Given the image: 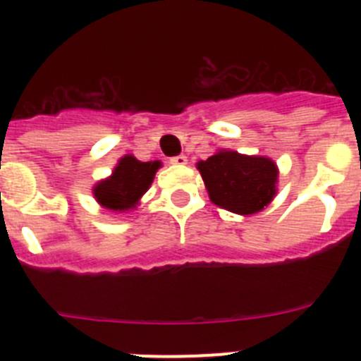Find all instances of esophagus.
Here are the masks:
<instances>
[{"label": "esophagus", "instance_id": "34e87169", "mask_svg": "<svg viewBox=\"0 0 361 361\" xmlns=\"http://www.w3.org/2000/svg\"><path fill=\"white\" fill-rule=\"evenodd\" d=\"M170 164L173 166H186L188 164V159L184 155H177V157H171L170 159Z\"/></svg>", "mask_w": 361, "mask_h": 361}]
</instances>
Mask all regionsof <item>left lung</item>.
Returning a JSON list of instances; mask_svg holds the SVG:
<instances>
[{
	"label": "left lung",
	"mask_w": 361,
	"mask_h": 361,
	"mask_svg": "<svg viewBox=\"0 0 361 361\" xmlns=\"http://www.w3.org/2000/svg\"><path fill=\"white\" fill-rule=\"evenodd\" d=\"M197 170L212 202L238 215L262 212L276 195L279 168L269 157L220 149L197 162Z\"/></svg>",
	"instance_id": "left-lung-1"
}]
</instances>
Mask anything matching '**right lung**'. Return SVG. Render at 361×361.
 <instances>
[{"mask_svg":"<svg viewBox=\"0 0 361 361\" xmlns=\"http://www.w3.org/2000/svg\"><path fill=\"white\" fill-rule=\"evenodd\" d=\"M159 168L161 161L141 162L133 155H124L110 177L94 186L95 200L110 212L124 213L133 209L152 186Z\"/></svg>","mask_w":361,"mask_h":361,"instance_id":"1","label":"right lung"}]
</instances>
